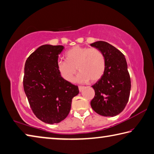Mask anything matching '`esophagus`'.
<instances>
[{
	"mask_svg": "<svg viewBox=\"0 0 154 154\" xmlns=\"http://www.w3.org/2000/svg\"><path fill=\"white\" fill-rule=\"evenodd\" d=\"M83 89H84V87H82V86H79V89L80 91H82Z\"/></svg>",
	"mask_w": 154,
	"mask_h": 154,
	"instance_id": "1",
	"label": "esophagus"
}]
</instances>
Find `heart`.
Returning a JSON list of instances; mask_svg holds the SVG:
<instances>
[{"label": "heart", "mask_w": 154, "mask_h": 154, "mask_svg": "<svg viewBox=\"0 0 154 154\" xmlns=\"http://www.w3.org/2000/svg\"><path fill=\"white\" fill-rule=\"evenodd\" d=\"M65 60H59L57 69L67 82H72L77 69L80 74L75 79L79 82H97L104 74L106 60L104 54L97 48L76 46L65 54Z\"/></svg>", "instance_id": "heart-1"}]
</instances>
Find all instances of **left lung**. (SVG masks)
I'll use <instances>...</instances> for the list:
<instances>
[{
  "mask_svg": "<svg viewBox=\"0 0 154 154\" xmlns=\"http://www.w3.org/2000/svg\"><path fill=\"white\" fill-rule=\"evenodd\" d=\"M91 46L100 50L106 60L104 75L92 86L95 97L91 106L97 114L114 117L123 111L130 97L131 80L126 59L122 52L106 42H96Z\"/></svg>",
  "mask_w": 154,
  "mask_h": 154,
  "instance_id": "left-lung-1",
  "label": "left lung"
}]
</instances>
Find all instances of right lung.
Returning a JSON list of instances; mask_svg holds the SVG:
<instances>
[{"label":"right lung","mask_w":154,"mask_h":154,"mask_svg":"<svg viewBox=\"0 0 154 154\" xmlns=\"http://www.w3.org/2000/svg\"><path fill=\"white\" fill-rule=\"evenodd\" d=\"M63 46L43 45L28 57L24 65V90L30 106L39 119L49 124L64 120L79 87L67 82L57 69Z\"/></svg>","instance_id":"1"}]
</instances>
